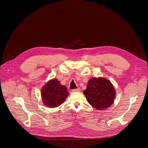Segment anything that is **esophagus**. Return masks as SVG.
<instances>
[{
  "mask_svg": "<svg viewBox=\"0 0 148 148\" xmlns=\"http://www.w3.org/2000/svg\"><path fill=\"white\" fill-rule=\"evenodd\" d=\"M81 91V89L79 88H76V89H74L73 90V92H79Z\"/></svg>",
  "mask_w": 148,
  "mask_h": 148,
  "instance_id": "esophagus-1",
  "label": "esophagus"
}]
</instances>
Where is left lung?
Returning a JSON list of instances; mask_svg holds the SVG:
<instances>
[{"label": "left lung", "instance_id": "8db88e82", "mask_svg": "<svg viewBox=\"0 0 148 148\" xmlns=\"http://www.w3.org/2000/svg\"><path fill=\"white\" fill-rule=\"evenodd\" d=\"M88 103L97 110L110 107L115 98V90L112 83L102 77L91 78L84 91Z\"/></svg>", "mask_w": 148, "mask_h": 148}]
</instances>
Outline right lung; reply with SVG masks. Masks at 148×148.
<instances>
[{
    "mask_svg": "<svg viewBox=\"0 0 148 148\" xmlns=\"http://www.w3.org/2000/svg\"><path fill=\"white\" fill-rule=\"evenodd\" d=\"M43 103L50 108L60 106L69 95L65 86H62L57 79L48 81L41 91Z\"/></svg>",
    "mask_w": 148,
    "mask_h": 148,
    "instance_id": "obj_1",
    "label": "right lung"
}]
</instances>
